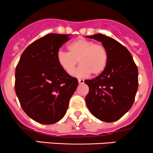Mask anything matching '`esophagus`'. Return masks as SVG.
I'll list each match as a JSON object with an SVG mask.
<instances>
[{
	"mask_svg": "<svg viewBox=\"0 0 153 153\" xmlns=\"http://www.w3.org/2000/svg\"><path fill=\"white\" fill-rule=\"evenodd\" d=\"M78 82H79V84H83V83H84V79H79Z\"/></svg>",
	"mask_w": 153,
	"mask_h": 153,
	"instance_id": "obj_1",
	"label": "esophagus"
}]
</instances>
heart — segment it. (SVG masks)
Wrapping results in <instances>:
<instances>
[{"label": "heart", "instance_id": "heart-1", "mask_svg": "<svg viewBox=\"0 0 153 153\" xmlns=\"http://www.w3.org/2000/svg\"><path fill=\"white\" fill-rule=\"evenodd\" d=\"M68 53L59 51L57 61L68 74H71L78 62L80 66L74 72L76 76H87L91 74L98 75L105 69L108 63V51L101 44L79 38L68 45Z\"/></svg>", "mask_w": 153, "mask_h": 153}]
</instances>
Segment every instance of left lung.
Segmentation results:
<instances>
[{"label":"left lung","instance_id":"1","mask_svg":"<svg viewBox=\"0 0 153 153\" xmlns=\"http://www.w3.org/2000/svg\"><path fill=\"white\" fill-rule=\"evenodd\" d=\"M102 42L108 51L105 70L96 78L85 80L89 87L88 108L102 121L111 123L131 108L138 87V71L129 51L114 39L102 34L87 36Z\"/></svg>","mask_w":153,"mask_h":153}]
</instances>
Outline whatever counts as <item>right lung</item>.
Masks as SVG:
<instances>
[{
    "instance_id": "right-lung-1",
    "label": "right lung",
    "mask_w": 153,
    "mask_h": 153,
    "mask_svg": "<svg viewBox=\"0 0 153 153\" xmlns=\"http://www.w3.org/2000/svg\"><path fill=\"white\" fill-rule=\"evenodd\" d=\"M69 39L56 33L40 38L26 48L16 66V95L26 114L39 123L61 120L78 85L57 61L59 50Z\"/></svg>"
}]
</instances>
